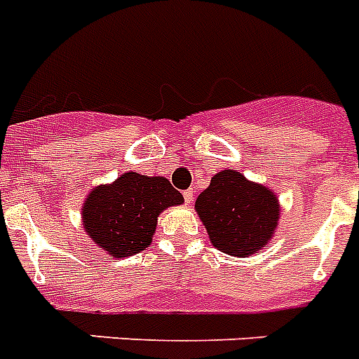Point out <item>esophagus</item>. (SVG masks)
<instances>
[{"instance_id":"1","label":"esophagus","mask_w":359,"mask_h":359,"mask_svg":"<svg viewBox=\"0 0 359 359\" xmlns=\"http://www.w3.org/2000/svg\"><path fill=\"white\" fill-rule=\"evenodd\" d=\"M183 198H185L187 205H192V201H194V191H192V189L185 191L183 192Z\"/></svg>"}]
</instances>
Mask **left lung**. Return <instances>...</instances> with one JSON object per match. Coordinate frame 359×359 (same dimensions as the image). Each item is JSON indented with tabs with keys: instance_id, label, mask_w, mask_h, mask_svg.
I'll return each instance as SVG.
<instances>
[{
	"instance_id": "8db88e82",
	"label": "left lung",
	"mask_w": 359,
	"mask_h": 359,
	"mask_svg": "<svg viewBox=\"0 0 359 359\" xmlns=\"http://www.w3.org/2000/svg\"><path fill=\"white\" fill-rule=\"evenodd\" d=\"M194 209L210 243L238 258H249L271 243L281 214L272 189L250 182L232 168L214 174Z\"/></svg>"
}]
</instances>
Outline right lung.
Wrapping results in <instances>:
<instances>
[{
  "label": "right lung",
  "instance_id": "right-lung-1",
  "mask_svg": "<svg viewBox=\"0 0 359 359\" xmlns=\"http://www.w3.org/2000/svg\"><path fill=\"white\" fill-rule=\"evenodd\" d=\"M183 203L167 177L125 172L94 187L81 207L83 231L110 258H127L152 243L159 214Z\"/></svg>",
  "mask_w": 359,
  "mask_h": 359
}]
</instances>
